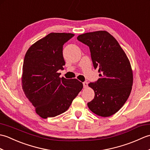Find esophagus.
Wrapping results in <instances>:
<instances>
[{"instance_id": "1", "label": "esophagus", "mask_w": 150, "mask_h": 150, "mask_svg": "<svg viewBox=\"0 0 150 150\" xmlns=\"http://www.w3.org/2000/svg\"><path fill=\"white\" fill-rule=\"evenodd\" d=\"M88 82H86V81H85V82H83L84 88H87V87H88Z\"/></svg>"}]
</instances>
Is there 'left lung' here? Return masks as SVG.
Instances as JSON below:
<instances>
[{
	"label": "left lung",
	"instance_id": "left-lung-1",
	"mask_svg": "<svg viewBox=\"0 0 150 150\" xmlns=\"http://www.w3.org/2000/svg\"><path fill=\"white\" fill-rule=\"evenodd\" d=\"M77 40L90 47L94 68L100 73V78L88 84L95 97L88 106L98 116L113 115L131 93L133 71L129 59L117 40L106 31L82 34Z\"/></svg>",
	"mask_w": 150,
	"mask_h": 150
}]
</instances>
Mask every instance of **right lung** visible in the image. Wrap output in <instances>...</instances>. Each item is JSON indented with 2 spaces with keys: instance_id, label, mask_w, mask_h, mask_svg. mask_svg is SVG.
Segmentation results:
<instances>
[{
  "instance_id": "right-lung-1",
  "label": "right lung",
  "mask_w": 150,
  "mask_h": 150,
  "mask_svg": "<svg viewBox=\"0 0 150 150\" xmlns=\"http://www.w3.org/2000/svg\"><path fill=\"white\" fill-rule=\"evenodd\" d=\"M74 35L51 33L31 45L25 55L22 89L43 119L65 112L83 88L77 79L60 78L58 72L65 65L63 45Z\"/></svg>"
}]
</instances>
